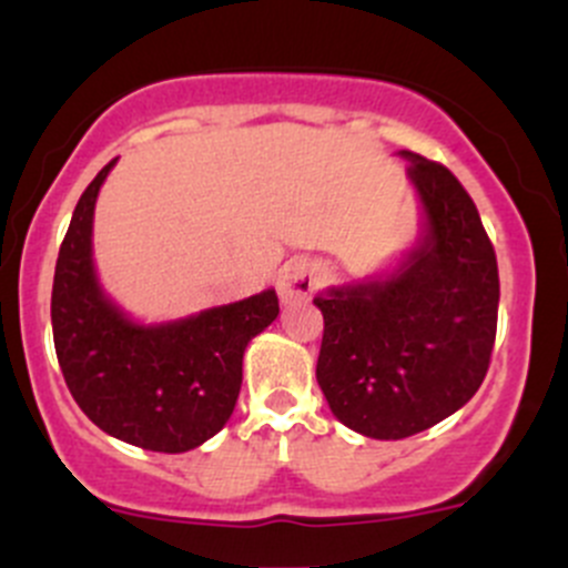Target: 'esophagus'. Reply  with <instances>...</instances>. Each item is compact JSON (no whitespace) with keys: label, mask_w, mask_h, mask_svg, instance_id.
Segmentation results:
<instances>
[{"label":"esophagus","mask_w":568,"mask_h":568,"mask_svg":"<svg viewBox=\"0 0 568 568\" xmlns=\"http://www.w3.org/2000/svg\"><path fill=\"white\" fill-rule=\"evenodd\" d=\"M322 268L311 257H294L280 268L277 277V294L283 305H294V302H305L316 294L322 285Z\"/></svg>","instance_id":"obj_1"}]
</instances>
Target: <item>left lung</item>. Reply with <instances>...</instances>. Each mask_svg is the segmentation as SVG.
I'll return each mask as SVG.
<instances>
[{
  "mask_svg": "<svg viewBox=\"0 0 568 568\" xmlns=\"http://www.w3.org/2000/svg\"><path fill=\"white\" fill-rule=\"evenodd\" d=\"M424 207L388 277L318 294L316 379L338 422L399 442L453 416L483 385L497 338L499 272L475 202L447 166L399 152Z\"/></svg>",
  "mask_w": 568,
  "mask_h": 568,
  "instance_id": "8db88e82",
  "label": "left lung"
}]
</instances>
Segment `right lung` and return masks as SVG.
Here are the masks:
<instances>
[{
  "mask_svg": "<svg viewBox=\"0 0 568 568\" xmlns=\"http://www.w3.org/2000/svg\"><path fill=\"white\" fill-rule=\"evenodd\" d=\"M110 161L82 191L58 252L52 333L60 372L99 430L152 453H189L222 430L241 390L244 349L277 318L272 288L166 324H135L93 272V205Z\"/></svg>",
  "mask_w": 568,
  "mask_h": 568,
  "instance_id": "right-lung-1",
  "label": "right lung"
}]
</instances>
